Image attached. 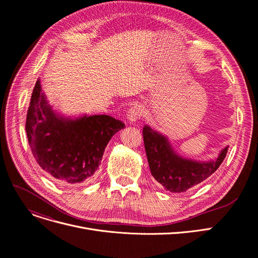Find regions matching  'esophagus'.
<instances>
[{"instance_id": "34e87169", "label": "esophagus", "mask_w": 258, "mask_h": 258, "mask_svg": "<svg viewBox=\"0 0 258 258\" xmlns=\"http://www.w3.org/2000/svg\"><path fill=\"white\" fill-rule=\"evenodd\" d=\"M143 108L140 105H134L127 113V119L132 122H136L142 117Z\"/></svg>"}]
</instances>
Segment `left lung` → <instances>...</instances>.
I'll list each match as a JSON object with an SVG mask.
<instances>
[{"mask_svg":"<svg viewBox=\"0 0 258 258\" xmlns=\"http://www.w3.org/2000/svg\"><path fill=\"white\" fill-rule=\"evenodd\" d=\"M143 141L152 175L166 190L185 192L207 178L220 167L228 146L218 158L208 162H198L182 158L172 150L166 137L148 125L143 127Z\"/></svg>","mask_w":258,"mask_h":258,"instance_id":"1","label":"left lung"}]
</instances>
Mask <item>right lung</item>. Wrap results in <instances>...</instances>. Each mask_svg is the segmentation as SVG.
I'll return each mask as SVG.
<instances>
[{
    "mask_svg": "<svg viewBox=\"0 0 258 258\" xmlns=\"http://www.w3.org/2000/svg\"><path fill=\"white\" fill-rule=\"evenodd\" d=\"M124 123L107 115L66 118L55 113L34 86L26 118L32 155L48 175L58 182L80 184L93 178L107 143Z\"/></svg>",
    "mask_w": 258,
    "mask_h": 258,
    "instance_id": "obj_1",
    "label": "right lung"
}]
</instances>
